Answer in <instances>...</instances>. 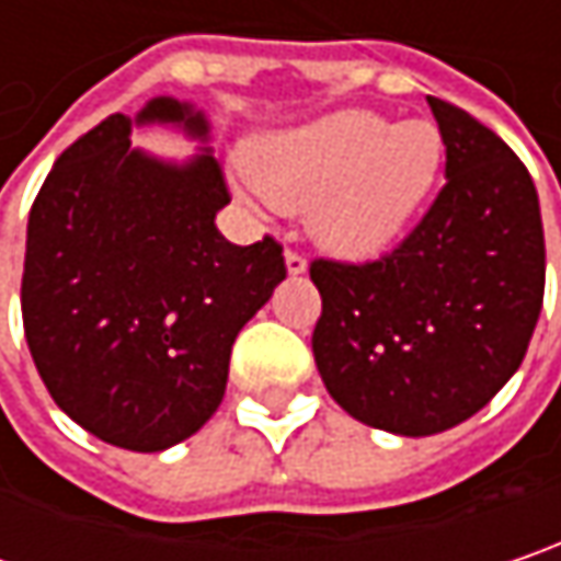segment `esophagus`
<instances>
[{
	"label": "esophagus",
	"mask_w": 561,
	"mask_h": 561,
	"mask_svg": "<svg viewBox=\"0 0 561 561\" xmlns=\"http://www.w3.org/2000/svg\"><path fill=\"white\" fill-rule=\"evenodd\" d=\"M284 261H287V271H290L294 277L306 271V255H302V252H297V249H287V255H284Z\"/></svg>",
	"instance_id": "obj_1"
}]
</instances>
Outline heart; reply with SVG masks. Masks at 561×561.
I'll return each instance as SVG.
<instances>
[{
  "label": "heart",
  "instance_id": "b5f03b06",
  "mask_svg": "<svg viewBox=\"0 0 561 561\" xmlns=\"http://www.w3.org/2000/svg\"><path fill=\"white\" fill-rule=\"evenodd\" d=\"M447 146L434 121L392 124L374 111H339L249 146V172L277 210H309L319 245L341 259L392 249L431 201Z\"/></svg>",
  "mask_w": 561,
  "mask_h": 561
}]
</instances>
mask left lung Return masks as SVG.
<instances>
[{"label":"left lung","mask_w":561,"mask_h":561,"mask_svg":"<svg viewBox=\"0 0 561 561\" xmlns=\"http://www.w3.org/2000/svg\"><path fill=\"white\" fill-rule=\"evenodd\" d=\"M447 184L386 259L312 261L316 367L351 419L402 437L472 419L511 380L546 284L540 197L511 146L431 99Z\"/></svg>","instance_id":"left-lung-1"}]
</instances>
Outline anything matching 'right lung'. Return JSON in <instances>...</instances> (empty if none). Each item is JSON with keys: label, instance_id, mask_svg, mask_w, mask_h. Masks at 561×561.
I'll return each instance as SVG.
<instances>
[{"label": "right lung", "instance_id": "right-lung-1", "mask_svg": "<svg viewBox=\"0 0 561 561\" xmlns=\"http://www.w3.org/2000/svg\"><path fill=\"white\" fill-rule=\"evenodd\" d=\"M169 124L207 142L204 111L152 99L137 121L111 114L72 142L31 217L21 319L54 402L104 444L159 454L220 409L232 341L287 277L264 236L232 245L229 204L204 146L169 162L130 146V130Z\"/></svg>", "mask_w": 561, "mask_h": 561}]
</instances>
